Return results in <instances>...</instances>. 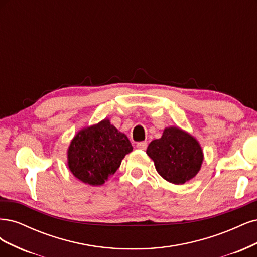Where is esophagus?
<instances>
[{
  "label": "esophagus",
  "instance_id": "34e87169",
  "mask_svg": "<svg viewBox=\"0 0 257 257\" xmlns=\"http://www.w3.org/2000/svg\"><path fill=\"white\" fill-rule=\"evenodd\" d=\"M146 147H147V143L146 142H139L137 144V148H138V150H141V151H145Z\"/></svg>",
  "mask_w": 257,
  "mask_h": 257
}]
</instances>
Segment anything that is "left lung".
<instances>
[{
  "label": "left lung",
  "mask_w": 257,
  "mask_h": 257,
  "mask_svg": "<svg viewBox=\"0 0 257 257\" xmlns=\"http://www.w3.org/2000/svg\"><path fill=\"white\" fill-rule=\"evenodd\" d=\"M146 154L159 175L174 185H183L194 178L204 160L198 141L175 126L167 127L160 139L152 141Z\"/></svg>",
  "instance_id": "1"
}]
</instances>
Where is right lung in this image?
Wrapping results in <instances>:
<instances>
[{"instance_id":"right-lung-1","label":"right lung","mask_w":257,"mask_h":257,"mask_svg":"<svg viewBox=\"0 0 257 257\" xmlns=\"http://www.w3.org/2000/svg\"><path fill=\"white\" fill-rule=\"evenodd\" d=\"M131 152L127 136L104 118L77 132L67 150V164L72 175L82 183L101 186Z\"/></svg>"}]
</instances>
